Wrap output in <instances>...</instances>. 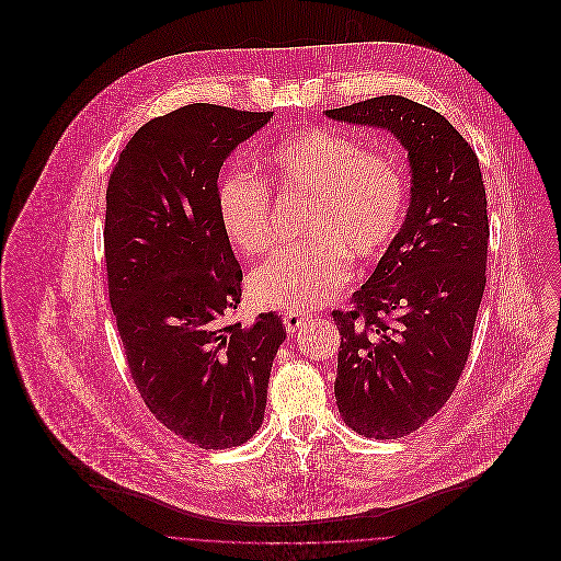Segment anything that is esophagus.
Returning a JSON list of instances; mask_svg holds the SVG:
<instances>
[{"label": "esophagus", "mask_w": 561, "mask_h": 561, "mask_svg": "<svg viewBox=\"0 0 561 561\" xmlns=\"http://www.w3.org/2000/svg\"><path fill=\"white\" fill-rule=\"evenodd\" d=\"M307 320H309V316H307V313H300V311H289V313H285L283 323H285L287 332H296V330H300V328L305 325V321Z\"/></svg>", "instance_id": "1"}]
</instances>
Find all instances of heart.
Segmentation results:
<instances>
[{"label":"heart","mask_w":561,"mask_h":561,"mask_svg":"<svg viewBox=\"0 0 561 561\" xmlns=\"http://www.w3.org/2000/svg\"><path fill=\"white\" fill-rule=\"evenodd\" d=\"M267 168L283 198L311 205L305 222L311 241L276 252L252 270L248 289L259 305L313 309L350 280V259L374 263L400 236L408 185L389 153L313 125L274 145ZM218 209L227 238L243 254L274 245L272 192L263 181L227 174L218 187Z\"/></svg>","instance_id":"1"}]
</instances>
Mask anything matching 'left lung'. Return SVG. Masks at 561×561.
<instances>
[{
	"label": "left lung",
	"instance_id": "1",
	"mask_svg": "<svg viewBox=\"0 0 561 561\" xmlns=\"http://www.w3.org/2000/svg\"><path fill=\"white\" fill-rule=\"evenodd\" d=\"M325 116L389 129L410 158L400 236L352 307L332 311L343 421L367 438H401L447 403L471 352L490 238L480 160L445 116L398 94Z\"/></svg>",
	"mask_w": 561,
	"mask_h": 561
}]
</instances>
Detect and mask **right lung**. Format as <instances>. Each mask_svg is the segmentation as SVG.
<instances>
[{"label":"right lung","instance_id":"1","mask_svg":"<svg viewBox=\"0 0 561 561\" xmlns=\"http://www.w3.org/2000/svg\"><path fill=\"white\" fill-rule=\"evenodd\" d=\"M270 116L183 105L142 125L107 181V291L131 380L161 425L201 449L238 447L261 427L287 336L274 313L248 328L227 321L241 267L220 222L218 174Z\"/></svg>","mask_w":561,"mask_h":561}]
</instances>
